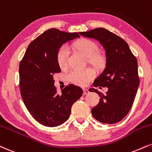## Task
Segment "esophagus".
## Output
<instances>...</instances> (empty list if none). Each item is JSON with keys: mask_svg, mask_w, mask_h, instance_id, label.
Segmentation results:
<instances>
[{"mask_svg": "<svg viewBox=\"0 0 152 152\" xmlns=\"http://www.w3.org/2000/svg\"><path fill=\"white\" fill-rule=\"evenodd\" d=\"M89 94V91L86 88H83V95H86Z\"/></svg>", "mask_w": 152, "mask_h": 152, "instance_id": "1", "label": "esophagus"}]
</instances>
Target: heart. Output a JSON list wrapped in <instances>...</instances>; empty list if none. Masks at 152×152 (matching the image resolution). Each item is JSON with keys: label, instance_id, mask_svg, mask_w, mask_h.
Masks as SVG:
<instances>
[{"label": "heart", "instance_id": "1", "mask_svg": "<svg viewBox=\"0 0 152 152\" xmlns=\"http://www.w3.org/2000/svg\"><path fill=\"white\" fill-rule=\"evenodd\" d=\"M75 47L86 57H91V61L94 64L98 65L100 62V58L95 56L98 52V47L94 41L88 39H81L75 43ZM70 54V49L67 45H63L58 49L56 54V60L58 66L64 68L67 64V61ZM95 76V72L92 69H73L66 74L67 80L71 83L78 86H86Z\"/></svg>", "mask_w": 152, "mask_h": 152}]
</instances>
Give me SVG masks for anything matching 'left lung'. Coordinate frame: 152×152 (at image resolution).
I'll return each instance as SVG.
<instances>
[{
    "instance_id": "8db88e82",
    "label": "left lung",
    "mask_w": 152,
    "mask_h": 152,
    "mask_svg": "<svg viewBox=\"0 0 152 152\" xmlns=\"http://www.w3.org/2000/svg\"><path fill=\"white\" fill-rule=\"evenodd\" d=\"M79 34L99 41L105 51V67L93 85L107 87L108 91L103 94L97 89H89L100 97L99 103L91 110L93 116L103 123H117L128 114L137 92V60L125 40L105 28Z\"/></svg>"
}]
</instances>
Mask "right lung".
Listing matches in <instances>:
<instances>
[{
	"label": "right lung",
	"mask_w": 152,
	"mask_h": 152,
	"mask_svg": "<svg viewBox=\"0 0 152 152\" xmlns=\"http://www.w3.org/2000/svg\"><path fill=\"white\" fill-rule=\"evenodd\" d=\"M80 37L52 28L29 45L20 64V94L27 109L39 123L56 127L68 120L73 104L83 94L81 88L70 84L58 94L54 86V74L61 72L56 60L64 43Z\"/></svg>",
	"instance_id": "obj_1"
}]
</instances>
